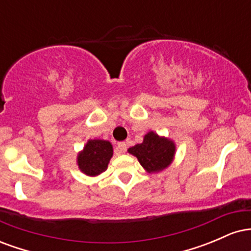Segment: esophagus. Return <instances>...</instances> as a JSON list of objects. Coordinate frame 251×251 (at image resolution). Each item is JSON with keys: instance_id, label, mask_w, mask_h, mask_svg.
<instances>
[{"instance_id": "esophagus-1", "label": "esophagus", "mask_w": 251, "mask_h": 251, "mask_svg": "<svg viewBox=\"0 0 251 251\" xmlns=\"http://www.w3.org/2000/svg\"><path fill=\"white\" fill-rule=\"evenodd\" d=\"M126 150H127V144L124 143V142L118 143V145H117V153H124V152H125Z\"/></svg>"}]
</instances>
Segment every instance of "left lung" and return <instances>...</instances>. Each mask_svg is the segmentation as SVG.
Masks as SVG:
<instances>
[{"instance_id": "obj_1", "label": "left lung", "mask_w": 251, "mask_h": 251, "mask_svg": "<svg viewBox=\"0 0 251 251\" xmlns=\"http://www.w3.org/2000/svg\"><path fill=\"white\" fill-rule=\"evenodd\" d=\"M127 151L137 157L146 172L158 174L171 165L176 154V144L169 138L150 131L144 135L142 144L132 146Z\"/></svg>"}]
</instances>
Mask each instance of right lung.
<instances>
[{
  "label": "right lung",
  "mask_w": 251,
  "mask_h": 251,
  "mask_svg": "<svg viewBox=\"0 0 251 251\" xmlns=\"http://www.w3.org/2000/svg\"><path fill=\"white\" fill-rule=\"evenodd\" d=\"M113 155V146L108 140L89 139L77 153L76 163L80 171L89 177H96L107 170Z\"/></svg>",
  "instance_id": "obj_1"
}]
</instances>
